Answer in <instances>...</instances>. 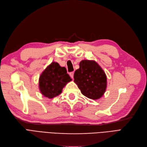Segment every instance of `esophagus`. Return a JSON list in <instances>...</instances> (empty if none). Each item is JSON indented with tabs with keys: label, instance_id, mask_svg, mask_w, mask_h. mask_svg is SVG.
<instances>
[{
	"label": "esophagus",
	"instance_id": "obj_1",
	"mask_svg": "<svg viewBox=\"0 0 147 147\" xmlns=\"http://www.w3.org/2000/svg\"><path fill=\"white\" fill-rule=\"evenodd\" d=\"M69 76L71 77L72 78H73V76H74V71H71L69 73Z\"/></svg>",
	"mask_w": 147,
	"mask_h": 147
}]
</instances>
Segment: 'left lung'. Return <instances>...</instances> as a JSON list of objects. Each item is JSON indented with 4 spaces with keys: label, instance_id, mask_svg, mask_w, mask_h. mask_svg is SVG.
Wrapping results in <instances>:
<instances>
[{
    "label": "left lung",
    "instance_id": "obj_1",
    "mask_svg": "<svg viewBox=\"0 0 147 147\" xmlns=\"http://www.w3.org/2000/svg\"><path fill=\"white\" fill-rule=\"evenodd\" d=\"M74 81L86 97L97 99L106 91L107 78L105 73L94 61L82 60L74 74Z\"/></svg>",
    "mask_w": 147,
    "mask_h": 147
}]
</instances>
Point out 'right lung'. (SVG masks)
I'll list each match as a JSON object with an SVG mask.
<instances>
[{"mask_svg":"<svg viewBox=\"0 0 147 147\" xmlns=\"http://www.w3.org/2000/svg\"><path fill=\"white\" fill-rule=\"evenodd\" d=\"M71 79L67 69L53 62L41 74L39 87L41 93L46 97L53 98L61 93L63 88Z\"/></svg>","mask_w":147,"mask_h":147,"instance_id":"right-lung-1","label":"right lung"}]
</instances>
